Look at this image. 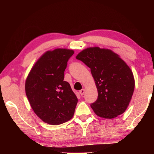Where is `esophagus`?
Wrapping results in <instances>:
<instances>
[{
  "label": "esophagus",
  "instance_id": "1",
  "mask_svg": "<svg viewBox=\"0 0 154 154\" xmlns=\"http://www.w3.org/2000/svg\"><path fill=\"white\" fill-rule=\"evenodd\" d=\"M85 90L84 89H81V90L79 91V93L81 94V95H83L84 93H85Z\"/></svg>",
  "mask_w": 154,
  "mask_h": 154
}]
</instances>
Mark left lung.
<instances>
[{
	"label": "left lung",
	"mask_w": 154,
	"mask_h": 154,
	"mask_svg": "<svg viewBox=\"0 0 154 154\" xmlns=\"http://www.w3.org/2000/svg\"><path fill=\"white\" fill-rule=\"evenodd\" d=\"M95 81L98 98L91 106L97 116L114 119L125 112L132 99L135 82L132 72L119 55L110 50L89 48L77 55Z\"/></svg>",
	"instance_id": "obj_1"
}]
</instances>
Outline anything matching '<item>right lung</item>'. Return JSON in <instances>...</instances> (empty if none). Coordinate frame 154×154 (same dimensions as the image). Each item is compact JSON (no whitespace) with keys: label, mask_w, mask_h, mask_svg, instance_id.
<instances>
[{"label":"right lung","mask_w":154,"mask_h":154,"mask_svg":"<svg viewBox=\"0 0 154 154\" xmlns=\"http://www.w3.org/2000/svg\"><path fill=\"white\" fill-rule=\"evenodd\" d=\"M74 51L67 49L48 51L39 59L26 81L25 90L30 106L40 119L59 125L73 117L77 98L64 71Z\"/></svg>","instance_id":"obj_1"}]
</instances>
